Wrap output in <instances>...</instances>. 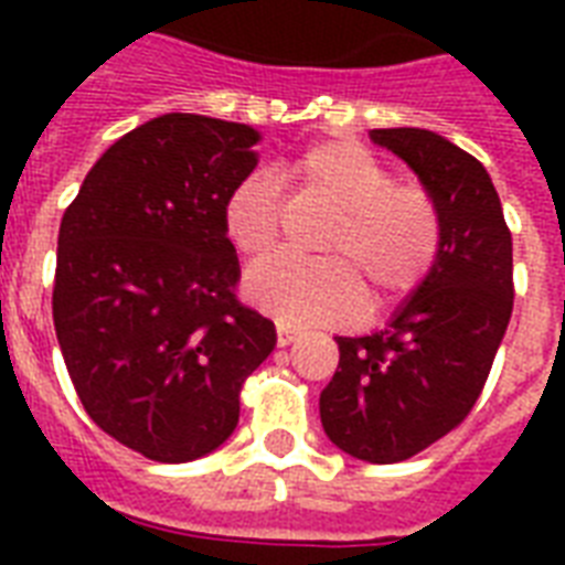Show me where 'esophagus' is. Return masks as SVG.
Wrapping results in <instances>:
<instances>
[{
	"label": "esophagus",
	"mask_w": 565,
	"mask_h": 565,
	"mask_svg": "<svg viewBox=\"0 0 565 565\" xmlns=\"http://www.w3.org/2000/svg\"><path fill=\"white\" fill-rule=\"evenodd\" d=\"M299 337V328H290V326H284V322H278V345H290L292 340Z\"/></svg>",
	"instance_id": "34e87169"
}]
</instances>
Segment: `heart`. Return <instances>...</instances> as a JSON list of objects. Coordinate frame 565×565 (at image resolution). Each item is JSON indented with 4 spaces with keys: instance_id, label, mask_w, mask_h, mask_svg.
Listing matches in <instances>:
<instances>
[{
    "instance_id": "1",
    "label": "heart",
    "mask_w": 565,
    "mask_h": 565,
    "mask_svg": "<svg viewBox=\"0 0 565 565\" xmlns=\"http://www.w3.org/2000/svg\"><path fill=\"white\" fill-rule=\"evenodd\" d=\"M301 193L334 207L317 260L269 257L246 273V296L284 326H343L413 292L437 266L443 216L434 195L395 181L390 163L352 140L308 146L287 167ZM278 184L260 172L237 181L222 204V231L239 255H266L281 231Z\"/></svg>"
}]
</instances>
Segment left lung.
Here are the masks:
<instances>
[{"label": "left lung", "mask_w": 565, "mask_h": 565, "mask_svg": "<svg viewBox=\"0 0 565 565\" xmlns=\"http://www.w3.org/2000/svg\"><path fill=\"white\" fill-rule=\"evenodd\" d=\"M372 140L413 167L443 216L437 266L390 328L337 337L319 395L328 439L366 463H398L472 413L513 313V239L483 163L422 128Z\"/></svg>", "instance_id": "8db88e82"}]
</instances>
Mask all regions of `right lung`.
Instances as JSON below:
<instances>
[{
  "label": "right lung",
  "mask_w": 565,
  "mask_h": 565,
  "mask_svg": "<svg viewBox=\"0 0 565 565\" xmlns=\"http://www.w3.org/2000/svg\"><path fill=\"white\" fill-rule=\"evenodd\" d=\"M257 131L163 114L87 172L57 231L52 319L84 411L158 463L211 455L275 326L237 299L222 231L231 188L255 170Z\"/></svg>",
  "instance_id": "1"
}]
</instances>
